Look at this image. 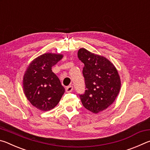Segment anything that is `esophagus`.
<instances>
[{
    "instance_id": "1",
    "label": "esophagus",
    "mask_w": 150,
    "mask_h": 150,
    "mask_svg": "<svg viewBox=\"0 0 150 150\" xmlns=\"http://www.w3.org/2000/svg\"><path fill=\"white\" fill-rule=\"evenodd\" d=\"M65 91H66V92H67V93H70V92H71V91H73V87H72L71 85L68 86V87H66V88H65Z\"/></svg>"
}]
</instances>
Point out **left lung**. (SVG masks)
Instances as JSON below:
<instances>
[{
  "label": "left lung",
  "mask_w": 150,
  "mask_h": 150,
  "mask_svg": "<svg viewBox=\"0 0 150 150\" xmlns=\"http://www.w3.org/2000/svg\"><path fill=\"white\" fill-rule=\"evenodd\" d=\"M77 56L85 65L86 91L79 95L81 100L85 108L97 114L115 102L121 87L120 75L113 63L102 55L80 48Z\"/></svg>",
  "instance_id": "obj_1"
}]
</instances>
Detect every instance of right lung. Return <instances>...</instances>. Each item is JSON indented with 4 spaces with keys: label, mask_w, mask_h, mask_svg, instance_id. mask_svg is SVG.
Here are the masks:
<instances>
[{
    "label": "right lung",
    "mask_w": 150,
    "mask_h": 150,
    "mask_svg": "<svg viewBox=\"0 0 150 150\" xmlns=\"http://www.w3.org/2000/svg\"><path fill=\"white\" fill-rule=\"evenodd\" d=\"M63 57V54L45 53L32 60L24 73V95L40 110L48 111L55 107L65 93L59 78L52 70Z\"/></svg>",
    "instance_id": "right-lung-1"
}]
</instances>
